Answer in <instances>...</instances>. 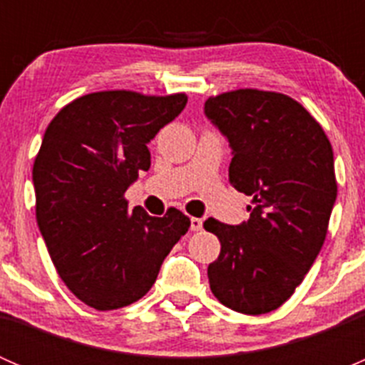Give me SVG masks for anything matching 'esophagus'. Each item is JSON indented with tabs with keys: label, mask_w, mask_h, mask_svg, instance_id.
<instances>
[{
	"label": "esophagus",
	"mask_w": 365,
	"mask_h": 365,
	"mask_svg": "<svg viewBox=\"0 0 365 365\" xmlns=\"http://www.w3.org/2000/svg\"><path fill=\"white\" fill-rule=\"evenodd\" d=\"M190 230L192 231L203 230V219H200V217H192V219H190Z\"/></svg>",
	"instance_id": "esophagus-1"
}]
</instances>
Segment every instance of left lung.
Listing matches in <instances>:
<instances>
[{"mask_svg":"<svg viewBox=\"0 0 365 365\" xmlns=\"http://www.w3.org/2000/svg\"><path fill=\"white\" fill-rule=\"evenodd\" d=\"M205 113L233 148L230 183L252 197L247 222H205L220 242L210 289L233 311L267 314L293 295L322 251L337 197L332 145L300 102L277 91L213 95Z\"/></svg>","mask_w":365,"mask_h":365,"instance_id":"1","label":"left lung"}]
</instances>
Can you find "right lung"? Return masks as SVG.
Here are the masks:
<instances>
[{
    "label": "right lung",
    "instance_id": "right-lung-1",
    "mask_svg": "<svg viewBox=\"0 0 365 365\" xmlns=\"http://www.w3.org/2000/svg\"><path fill=\"white\" fill-rule=\"evenodd\" d=\"M185 104V93L95 91L61 108L46 128L33 164L36 222L61 281L97 311L145 297L189 231L180 210L152 217L125 200L152 164L148 143Z\"/></svg>",
    "mask_w": 365,
    "mask_h": 365
}]
</instances>
